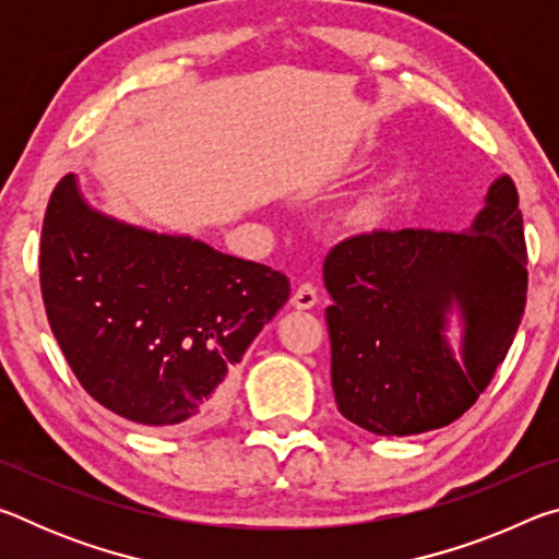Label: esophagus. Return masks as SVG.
I'll return each mask as SVG.
<instances>
[{
  "mask_svg": "<svg viewBox=\"0 0 559 559\" xmlns=\"http://www.w3.org/2000/svg\"><path fill=\"white\" fill-rule=\"evenodd\" d=\"M318 302V290L313 283H300V286L296 288V293H293L290 298V306L298 308V310H310Z\"/></svg>",
  "mask_w": 559,
  "mask_h": 559,
  "instance_id": "obj_1",
  "label": "esophagus"
}]
</instances>
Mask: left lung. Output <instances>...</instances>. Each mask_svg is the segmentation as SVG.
Returning <instances> with one entry per match:
<instances>
[{"instance_id": "8db88e82", "label": "left lung", "mask_w": 559, "mask_h": 559, "mask_svg": "<svg viewBox=\"0 0 559 559\" xmlns=\"http://www.w3.org/2000/svg\"><path fill=\"white\" fill-rule=\"evenodd\" d=\"M518 189L488 187L468 231L374 229L340 241L323 278L340 414L377 437L449 427L476 404L503 362L527 293ZM462 316V357L448 313Z\"/></svg>"}]
</instances>
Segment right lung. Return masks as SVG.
<instances>
[{
	"mask_svg": "<svg viewBox=\"0 0 559 559\" xmlns=\"http://www.w3.org/2000/svg\"><path fill=\"white\" fill-rule=\"evenodd\" d=\"M39 276L83 390L163 433L222 419L243 353L290 296L288 278L263 263L93 210L75 175L46 206Z\"/></svg>",
	"mask_w": 559,
	"mask_h": 559,
	"instance_id": "add662e5",
	"label": "right lung"
}]
</instances>
